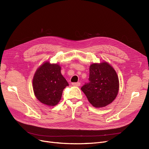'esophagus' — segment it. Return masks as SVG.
I'll list each match as a JSON object with an SVG mask.
<instances>
[{
	"mask_svg": "<svg viewBox=\"0 0 149 149\" xmlns=\"http://www.w3.org/2000/svg\"><path fill=\"white\" fill-rule=\"evenodd\" d=\"M71 84H72L73 86H80L81 83L80 82H73Z\"/></svg>",
	"mask_w": 149,
	"mask_h": 149,
	"instance_id": "34e87169",
	"label": "esophagus"
}]
</instances>
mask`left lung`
<instances>
[{"mask_svg": "<svg viewBox=\"0 0 149 149\" xmlns=\"http://www.w3.org/2000/svg\"><path fill=\"white\" fill-rule=\"evenodd\" d=\"M89 82L81 87L89 103L97 108H103L115 100L119 89L116 71L105 61L94 63L89 67Z\"/></svg>", "mask_w": 149, "mask_h": 149, "instance_id": "1", "label": "left lung"}]
</instances>
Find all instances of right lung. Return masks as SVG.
I'll list each match as a JSON object with an SVG mask.
<instances>
[{"instance_id": "right-lung-1", "label": "right lung", "mask_w": 149, "mask_h": 149, "mask_svg": "<svg viewBox=\"0 0 149 149\" xmlns=\"http://www.w3.org/2000/svg\"><path fill=\"white\" fill-rule=\"evenodd\" d=\"M58 63L45 62L35 71L33 90L41 103L49 106L57 105L61 100L63 89L69 84L61 73Z\"/></svg>"}]
</instances>
